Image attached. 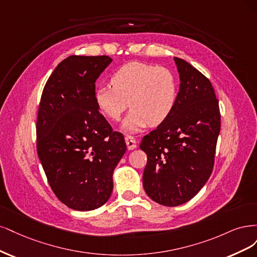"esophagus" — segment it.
<instances>
[{"label":"esophagus","instance_id":"obj_1","mask_svg":"<svg viewBox=\"0 0 257 257\" xmlns=\"http://www.w3.org/2000/svg\"><path fill=\"white\" fill-rule=\"evenodd\" d=\"M125 141H126V144H127V147L129 151L135 150V148L137 147V141L132 136H126Z\"/></svg>","mask_w":257,"mask_h":257}]
</instances>
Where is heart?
Segmentation results:
<instances>
[{"label":"heart","mask_w":257,"mask_h":257,"mask_svg":"<svg viewBox=\"0 0 257 257\" xmlns=\"http://www.w3.org/2000/svg\"><path fill=\"white\" fill-rule=\"evenodd\" d=\"M111 84L96 88L95 104L110 120H118L130 104L132 109L122 123L123 130L129 132H137L148 123L160 125L177 102V79L167 67L130 62L113 72Z\"/></svg>","instance_id":"1"}]
</instances>
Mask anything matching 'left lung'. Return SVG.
<instances>
[{
  "instance_id": "left-lung-1",
  "label": "left lung",
  "mask_w": 257,
  "mask_h": 257,
  "mask_svg": "<svg viewBox=\"0 0 257 257\" xmlns=\"http://www.w3.org/2000/svg\"><path fill=\"white\" fill-rule=\"evenodd\" d=\"M174 61L180 78L176 105L140 145L147 155L146 194L171 207L191 200L208 180L221 128L219 100L210 81L185 60Z\"/></svg>"
}]
</instances>
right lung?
<instances>
[{
	"label": "right lung",
	"mask_w": 257,
	"mask_h": 257,
	"mask_svg": "<svg viewBox=\"0 0 257 257\" xmlns=\"http://www.w3.org/2000/svg\"><path fill=\"white\" fill-rule=\"evenodd\" d=\"M111 62L106 55L68 56L40 98L37 154L52 191L74 210H94L109 200L114 169L127 150L94 101L95 82Z\"/></svg>",
	"instance_id": "add662e5"
}]
</instances>
